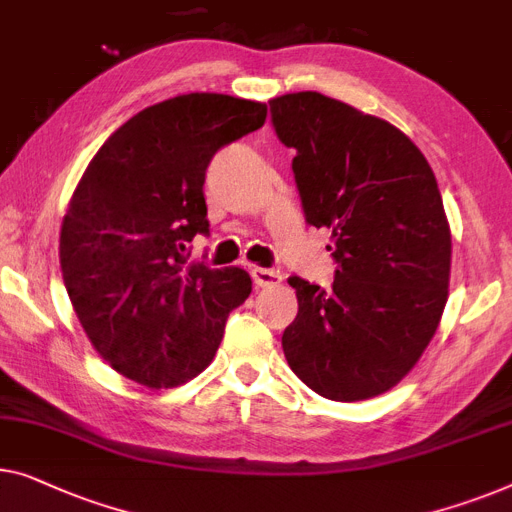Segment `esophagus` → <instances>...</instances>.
<instances>
[{"instance_id": "34e87169", "label": "esophagus", "mask_w": 512, "mask_h": 512, "mask_svg": "<svg viewBox=\"0 0 512 512\" xmlns=\"http://www.w3.org/2000/svg\"><path fill=\"white\" fill-rule=\"evenodd\" d=\"M251 279H254V284L258 286V288H272V286H277V284H281V272L279 270H270V268H251Z\"/></svg>"}]
</instances>
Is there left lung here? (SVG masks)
<instances>
[{"label":"left lung","mask_w":512,"mask_h":512,"mask_svg":"<svg viewBox=\"0 0 512 512\" xmlns=\"http://www.w3.org/2000/svg\"><path fill=\"white\" fill-rule=\"evenodd\" d=\"M293 147L307 224L330 231L332 288L291 277L298 316L281 346L325 399L360 402L411 372L448 302L450 226L436 177L406 133L318 92L270 101Z\"/></svg>","instance_id":"1"}]
</instances>
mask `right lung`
<instances>
[{
	"label": "right lung",
	"mask_w": 512,
	"mask_h": 512,
	"mask_svg": "<svg viewBox=\"0 0 512 512\" xmlns=\"http://www.w3.org/2000/svg\"><path fill=\"white\" fill-rule=\"evenodd\" d=\"M265 117V103L238 96H175L124 122L80 177L59 265L92 346L127 379L147 388L191 381L249 298L247 270L189 263L187 249L210 233L203 184L212 157Z\"/></svg>",
	"instance_id": "right-lung-1"
}]
</instances>
